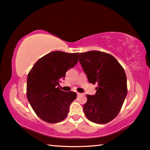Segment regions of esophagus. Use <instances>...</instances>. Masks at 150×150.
Returning a JSON list of instances; mask_svg holds the SVG:
<instances>
[{"instance_id": "esophagus-1", "label": "esophagus", "mask_w": 150, "mask_h": 150, "mask_svg": "<svg viewBox=\"0 0 150 150\" xmlns=\"http://www.w3.org/2000/svg\"><path fill=\"white\" fill-rule=\"evenodd\" d=\"M77 96H81V95H82V93H79V92H77Z\"/></svg>"}]
</instances>
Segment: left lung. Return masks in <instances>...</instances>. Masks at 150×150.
<instances>
[{
  "mask_svg": "<svg viewBox=\"0 0 150 150\" xmlns=\"http://www.w3.org/2000/svg\"><path fill=\"white\" fill-rule=\"evenodd\" d=\"M79 61L89 83L98 84L95 95H87L85 116L93 123L106 124L116 117L127 96L124 69L113 56L100 51L80 53Z\"/></svg>",
  "mask_w": 150,
  "mask_h": 150,
  "instance_id": "left-lung-1",
  "label": "left lung"
}]
</instances>
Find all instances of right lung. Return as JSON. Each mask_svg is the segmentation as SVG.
Instances as JSON below:
<instances>
[{"mask_svg":"<svg viewBox=\"0 0 150 150\" xmlns=\"http://www.w3.org/2000/svg\"><path fill=\"white\" fill-rule=\"evenodd\" d=\"M79 53L54 51L35 63L27 77L26 96L39 117L48 123L60 122L66 117L69 106L76 98L73 91L59 88L69 69L78 63Z\"/></svg>","mask_w":150,"mask_h":150,"instance_id":"add662e5","label":"right lung"}]
</instances>
